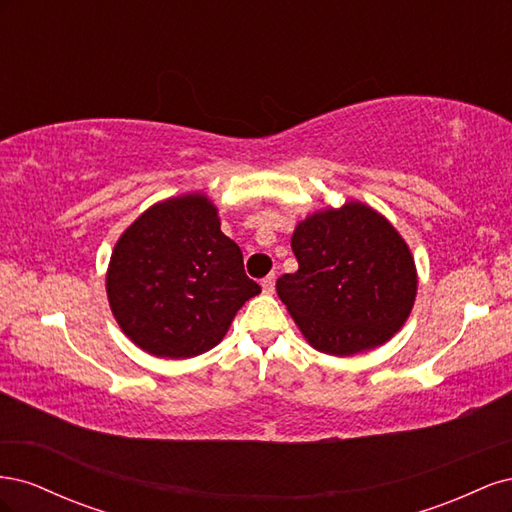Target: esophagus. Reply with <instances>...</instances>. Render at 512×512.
<instances>
[{"instance_id":"1","label":"esophagus","mask_w":512,"mask_h":512,"mask_svg":"<svg viewBox=\"0 0 512 512\" xmlns=\"http://www.w3.org/2000/svg\"><path fill=\"white\" fill-rule=\"evenodd\" d=\"M275 290V275L271 273V275H267L265 280H262V292L265 294H271Z\"/></svg>"}]
</instances>
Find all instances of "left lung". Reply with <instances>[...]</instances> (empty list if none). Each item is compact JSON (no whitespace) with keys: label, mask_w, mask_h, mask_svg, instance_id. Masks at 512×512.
<instances>
[{"label":"left lung","mask_w":512,"mask_h":512,"mask_svg":"<svg viewBox=\"0 0 512 512\" xmlns=\"http://www.w3.org/2000/svg\"><path fill=\"white\" fill-rule=\"evenodd\" d=\"M299 271L275 288L307 344L331 356L374 350L404 327L416 299L414 256L361 200L309 213L292 232Z\"/></svg>","instance_id":"left-lung-1"}]
</instances>
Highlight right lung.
Segmentation results:
<instances>
[{"instance_id":"right-lung-1","label":"right lung","mask_w":512,"mask_h":512,"mask_svg":"<svg viewBox=\"0 0 512 512\" xmlns=\"http://www.w3.org/2000/svg\"><path fill=\"white\" fill-rule=\"evenodd\" d=\"M260 292L239 245L220 230L203 192L151 205L121 232L106 269L111 312L134 346L158 359H192L218 346Z\"/></svg>"}]
</instances>
